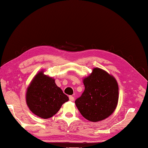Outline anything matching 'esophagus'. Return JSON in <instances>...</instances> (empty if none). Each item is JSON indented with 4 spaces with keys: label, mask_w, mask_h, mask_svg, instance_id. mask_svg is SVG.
Here are the masks:
<instances>
[{
    "label": "esophagus",
    "mask_w": 148,
    "mask_h": 148,
    "mask_svg": "<svg viewBox=\"0 0 148 148\" xmlns=\"http://www.w3.org/2000/svg\"><path fill=\"white\" fill-rule=\"evenodd\" d=\"M69 100L71 101H73L74 100V98L72 96H69Z\"/></svg>",
    "instance_id": "esophagus-1"
}]
</instances>
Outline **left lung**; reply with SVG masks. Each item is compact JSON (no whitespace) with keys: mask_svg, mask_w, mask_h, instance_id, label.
Wrapping results in <instances>:
<instances>
[{"mask_svg":"<svg viewBox=\"0 0 148 148\" xmlns=\"http://www.w3.org/2000/svg\"><path fill=\"white\" fill-rule=\"evenodd\" d=\"M84 92L75 103L82 116L90 122H98L114 111L119 101V85L114 77L101 69H93L83 79Z\"/></svg>","mask_w":148,"mask_h":148,"instance_id":"8db88e82","label":"left lung"}]
</instances>
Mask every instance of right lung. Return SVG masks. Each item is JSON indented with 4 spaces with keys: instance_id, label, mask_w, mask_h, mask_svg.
Instances as JSON below:
<instances>
[{
    "instance_id": "obj_1",
    "label": "right lung",
    "mask_w": 148,
    "mask_h": 148,
    "mask_svg": "<svg viewBox=\"0 0 148 148\" xmlns=\"http://www.w3.org/2000/svg\"><path fill=\"white\" fill-rule=\"evenodd\" d=\"M26 101L30 111L37 116L47 119L52 117L69 97L56 85L55 79L39 72L27 88Z\"/></svg>"
}]
</instances>
